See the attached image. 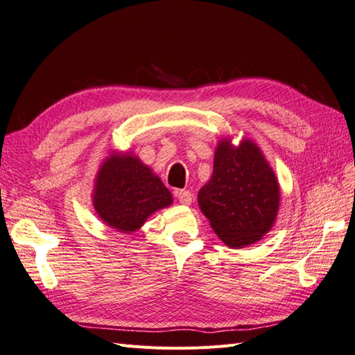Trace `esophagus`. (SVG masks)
Masks as SVG:
<instances>
[{"label": "esophagus", "instance_id": "obj_1", "mask_svg": "<svg viewBox=\"0 0 355 355\" xmlns=\"http://www.w3.org/2000/svg\"><path fill=\"white\" fill-rule=\"evenodd\" d=\"M176 197H178V200H179V202H182V204H191V201H192V194L189 191H185V189H178L176 192Z\"/></svg>", "mask_w": 355, "mask_h": 355}]
</instances>
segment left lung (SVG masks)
<instances>
[{
    "instance_id": "8db88e82",
    "label": "left lung",
    "mask_w": 355,
    "mask_h": 355,
    "mask_svg": "<svg viewBox=\"0 0 355 355\" xmlns=\"http://www.w3.org/2000/svg\"><path fill=\"white\" fill-rule=\"evenodd\" d=\"M280 189L261 149L250 141L234 148L222 141L211 179L198 192V206L218 237L232 249L249 245L271 230Z\"/></svg>"
}]
</instances>
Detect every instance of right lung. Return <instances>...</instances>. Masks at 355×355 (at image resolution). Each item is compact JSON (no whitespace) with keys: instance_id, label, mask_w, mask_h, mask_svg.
Returning a JSON list of instances; mask_svg holds the SVG:
<instances>
[{"instance_id":"add662e5","label":"right lung","mask_w":355,"mask_h":355,"mask_svg":"<svg viewBox=\"0 0 355 355\" xmlns=\"http://www.w3.org/2000/svg\"><path fill=\"white\" fill-rule=\"evenodd\" d=\"M102 220L121 232H133L154 211L171 204L170 191L151 168L132 155H111L101 167L93 196Z\"/></svg>"}]
</instances>
